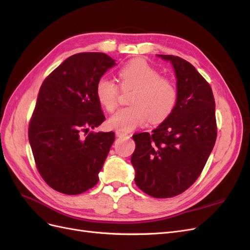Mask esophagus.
<instances>
[{
  "label": "esophagus",
  "instance_id": "1",
  "mask_svg": "<svg viewBox=\"0 0 250 250\" xmlns=\"http://www.w3.org/2000/svg\"><path fill=\"white\" fill-rule=\"evenodd\" d=\"M116 134L118 138H127L129 137V134L126 133V132H122V131H116Z\"/></svg>",
  "mask_w": 250,
  "mask_h": 250
}]
</instances>
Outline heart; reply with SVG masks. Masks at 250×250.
I'll return each mask as SVG.
<instances>
[{
  "label": "heart",
  "mask_w": 250,
  "mask_h": 250,
  "mask_svg": "<svg viewBox=\"0 0 250 250\" xmlns=\"http://www.w3.org/2000/svg\"><path fill=\"white\" fill-rule=\"evenodd\" d=\"M123 89L133 88L131 106L119 109L110 117L108 124L118 131L128 132L143 126L150 120L161 123L173 111L177 101V90L174 83L155 67L144 60H134L119 71ZM96 96L102 106L112 111L118 105L119 86L117 83L102 77L96 84Z\"/></svg>",
  "instance_id": "heart-1"
}]
</instances>
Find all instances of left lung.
<instances>
[{"label": "left lung", "instance_id": "8db88e82", "mask_svg": "<svg viewBox=\"0 0 250 250\" xmlns=\"http://www.w3.org/2000/svg\"><path fill=\"white\" fill-rule=\"evenodd\" d=\"M156 56L173 66L177 101L152 133L133 135L131 165L143 192L168 198L190 188L206 166L217 137L215 100L209 84L190 62L178 56Z\"/></svg>", "mask_w": 250, "mask_h": 250}]
</instances>
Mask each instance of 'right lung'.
Returning a JSON list of instances; mask_svg holds the SVG:
<instances>
[{"instance_id": "right-lung-1", "label": "right lung", "mask_w": 250, "mask_h": 250, "mask_svg": "<svg viewBox=\"0 0 250 250\" xmlns=\"http://www.w3.org/2000/svg\"><path fill=\"white\" fill-rule=\"evenodd\" d=\"M105 53H78L44 79L29 125V143L36 167L54 190L77 195L92 188L106 160L115 132H87L105 117L96 84L115 66Z\"/></svg>"}]
</instances>
